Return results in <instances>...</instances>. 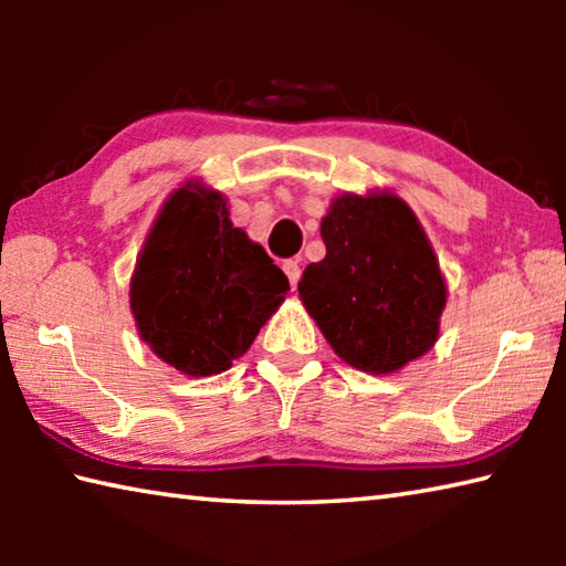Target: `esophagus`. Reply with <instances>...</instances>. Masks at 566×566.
<instances>
[{
  "label": "esophagus",
  "mask_w": 566,
  "mask_h": 566,
  "mask_svg": "<svg viewBox=\"0 0 566 566\" xmlns=\"http://www.w3.org/2000/svg\"><path fill=\"white\" fill-rule=\"evenodd\" d=\"M282 270H284V274H286V280H290V286L294 290L296 282H300V276H302L300 260H286V262L282 264Z\"/></svg>",
  "instance_id": "esophagus-1"
}]
</instances>
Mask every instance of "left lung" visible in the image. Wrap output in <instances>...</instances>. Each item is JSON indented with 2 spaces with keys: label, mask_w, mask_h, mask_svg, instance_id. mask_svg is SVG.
<instances>
[{
  "label": "left lung",
  "mask_w": 566,
  "mask_h": 566,
  "mask_svg": "<svg viewBox=\"0 0 566 566\" xmlns=\"http://www.w3.org/2000/svg\"><path fill=\"white\" fill-rule=\"evenodd\" d=\"M327 247L304 270L300 300L334 354L367 375H391L434 347L447 282L417 214L389 189L334 197Z\"/></svg>",
  "instance_id": "left-lung-1"
}]
</instances>
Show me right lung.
Wrapping results in <instances>:
<instances>
[{"instance_id": "add662e5", "label": "right lung", "mask_w": 566, "mask_h": 566, "mask_svg": "<svg viewBox=\"0 0 566 566\" xmlns=\"http://www.w3.org/2000/svg\"><path fill=\"white\" fill-rule=\"evenodd\" d=\"M290 290L262 244L229 219L202 179L171 191L134 264L129 306L139 337L187 377L222 375L252 347Z\"/></svg>"}]
</instances>
